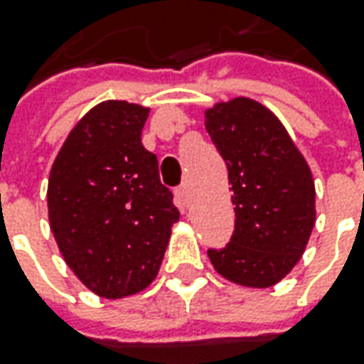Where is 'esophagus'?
Instances as JSON below:
<instances>
[{
    "mask_svg": "<svg viewBox=\"0 0 364 364\" xmlns=\"http://www.w3.org/2000/svg\"><path fill=\"white\" fill-rule=\"evenodd\" d=\"M175 195H177V201H179L181 205H185V203L189 201V185H187V183H181V185L175 189Z\"/></svg>",
    "mask_w": 364,
    "mask_h": 364,
    "instance_id": "obj_1",
    "label": "esophagus"
}]
</instances>
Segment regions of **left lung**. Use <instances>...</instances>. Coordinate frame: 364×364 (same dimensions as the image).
I'll list each match as a JSON object with an SVG mask.
<instances>
[{
	"label": "left lung",
	"instance_id": "1",
	"mask_svg": "<svg viewBox=\"0 0 364 364\" xmlns=\"http://www.w3.org/2000/svg\"><path fill=\"white\" fill-rule=\"evenodd\" d=\"M205 129L228 165L235 205L230 242L207 256L232 282L274 286L304 254L314 228L312 173L282 122L256 100L209 108Z\"/></svg>",
	"mask_w": 364,
	"mask_h": 364
}]
</instances>
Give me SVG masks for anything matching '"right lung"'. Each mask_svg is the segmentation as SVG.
I'll return each mask as SVG.
<instances>
[{"label":"right lung","instance_id":"right-lung-1","mask_svg":"<svg viewBox=\"0 0 364 364\" xmlns=\"http://www.w3.org/2000/svg\"><path fill=\"white\" fill-rule=\"evenodd\" d=\"M149 108L100 102L72 129L48 181L56 244L80 282L102 298L136 294L155 280L171 225L173 193L157 155L141 143Z\"/></svg>","mask_w":364,"mask_h":364}]
</instances>
